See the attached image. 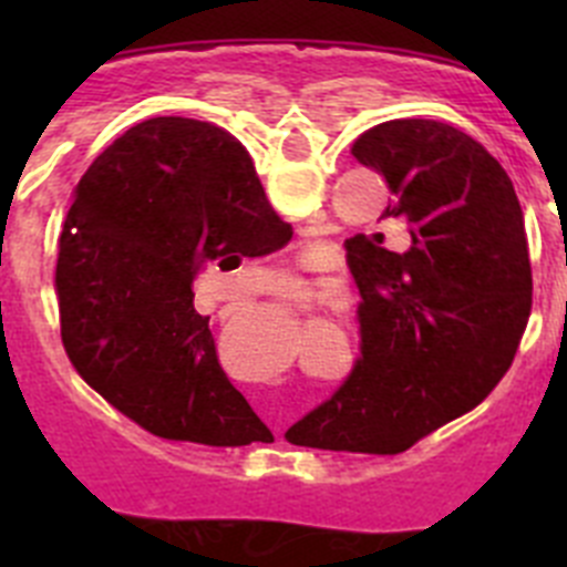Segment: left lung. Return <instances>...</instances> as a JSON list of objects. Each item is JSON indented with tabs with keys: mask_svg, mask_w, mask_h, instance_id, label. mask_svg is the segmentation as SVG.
I'll list each match as a JSON object with an SVG mask.
<instances>
[{
	"mask_svg": "<svg viewBox=\"0 0 567 567\" xmlns=\"http://www.w3.org/2000/svg\"><path fill=\"white\" fill-rule=\"evenodd\" d=\"M352 155L378 169L409 249L383 233L346 240L360 289V358L287 440L329 452L398 454L480 403L508 372L530 312L523 209L499 162L463 130L394 118Z\"/></svg>",
	"mask_w": 567,
	"mask_h": 567,
	"instance_id": "left-lung-1",
	"label": "left lung"
}]
</instances>
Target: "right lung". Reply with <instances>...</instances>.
<instances>
[{
	"instance_id": "add662e5",
	"label": "right lung",
	"mask_w": 567,
	"mask_h": 567,
	"mask_svg": "<svg viewBox=\"0 0 567 567\" xmlns=\"http://www.w3.org/2000/svg\"><path fill=\"white\" fill-rule=\"evenodd\" d=\"M292 240L227 130L162 115L115 138L76 187L56 295L70 363L110 405L164 440L272 437L218 363L193 280Z\"/></svg>"
}]
</instances>
